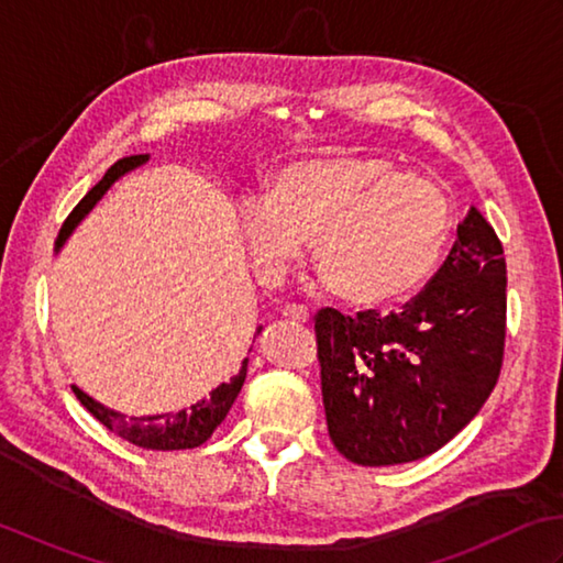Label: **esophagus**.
Segmentation results:
<instances>
[{
	"instance_id": "obj_1",
	"label": "esophagus",
	"mask_w": 563,
	"mask_h": 563,
	"mask_svg": "<svg viewBox=\"0 0 563 563\" xmlns=\"http://www.w3.org/2000/svg\"><path fill=\"white\" fill-rule=\"evenodd\" d=\"M282 316L289 320V323H308V308L289 303L282 308Z\"/></svg>"
}]
</instances>
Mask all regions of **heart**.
Returning <instances> with one entry per match:
<instances>
[{
	"mask_svg": "<svg viewBox=\"0 0 563 563\" xmlns=\"http://www.w3.org/2000/svg\"><path fill=\"white\" fill-rule=\"evenodd\" d=\"M238 223L265 284H282L311 238L316 265L342 301L386 306L432 279L456 216L440 181L388 157L335 153L277 169L269 191L240 199Z\"/></svg>",
	"mask_w": 563,
	"mask_h": 563,
	"instance_id": "heart-1",
	"label": "heart"
}]
</instances>
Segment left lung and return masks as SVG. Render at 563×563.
Masks as SVG:
<instances>
[{
    "label": "left lung",
    "instance_id": "1",
    "mask_svg": "<svg viewBox=\"0 0 563 563\" xmlns=\"http://www.w3.org/2000/svg\"><path fill=\"white\" fill-rule=\"evenodd\" d=\"M506 286L500 240L472 206L444 265L404 311H318L325 420L342 456L416 462L474 420L503 366Z\"/></svg>",
    "mask_w": 563,
    "mask_h": 563
}]
</instances>
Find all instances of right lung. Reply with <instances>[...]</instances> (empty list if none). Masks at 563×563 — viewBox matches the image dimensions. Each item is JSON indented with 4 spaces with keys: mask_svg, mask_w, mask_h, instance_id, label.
I'll use <instances>...</instances> for the list:
<instances>
[{
    "mask_svg": "<svg viewBox=\"0 0 563 563\" xmlns=\"http://www.w3.org/2000/svg\"><path fill=\"white\" fill-rule=\"evenodd\" d=\"M147 155H131V157L119 159V163H113L107 169V175L99 179V185L91 187L87 191V197L75 206L70 216L65 218L60 233H57L55 250L63 247V243L70 238L77 223L82 221L91 209H95L97 201L104 197L113 181L121 179L125 172L141 167ZM260 332H262V325L257 328V335ZM245 374H247V357L243 360V366H240V372L231 378V382L213 388L209 398L197 400V404L187 410L163 412V416H143V418H125L121 412L101 406L99 400L87 396L85 391H79L77 386L73 388H75V396L79 398V404H82L91 416L101 422V426L109 428L111 432H117L119 438L133 442L135 446H143V450L172 452V450H194V446H199L211 438L213 430L221 426L228 416V410H231V406L235 404L240 388L245 384Z\"/></svg>",
    "mask_w": 563,
    "mask_h": 563,
    "instance_id": "right-lung-1",
    "label": "right lung"
}]
</instances>
